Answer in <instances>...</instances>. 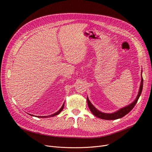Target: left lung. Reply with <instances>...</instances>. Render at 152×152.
I'll use <instances>...</instances> for the list:
<instances>
[{"label": "left lung", "instance_id": "left-lung-1", "mask_svg": "<svg viewBox=\"0 0 152 152\" xmlns=\"http://www.w3.org/2000/svg\"><path fill=\"white\" fill-rule=\"evenodd\" d=\"M142 70L141 71V82H140V85L139 87V90L138 94L137 95V97L135 98V99L129 105H127L123 108H121V109H119L117 110L114 113H103L102 111H100L98 110L96 108H95L92 104V103L90 102L88 97H87V105H88V107L91 111V112L92 114L97 116L100 119H105V120H115V119H119L121 118L125 115H126L127 113H129L130 111L132 110V108L134 107V106L136 104L140 96V94L142 91L143 89V77L142 76Z\"/></svg>", "mask_w": 152, "mask_h": 152}]
</instances>
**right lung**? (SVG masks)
Here are the masks:
<instances>
[{
	"instance_id": "add662e5",
	"label": "right lung",
	"mask_w": 152,
	"mask_h": 152,
	"mask_svg": "<svg viewBox=\"0 0 152 152\" xmlns=\"http://www.w3.org/2000/svg\"><path fill=\"white\" fill-rule=\"evenodd\" d=\"M64 105H65V103H63V105L61 106V108L58 111H57V112L56 113H55L54 114H52V115H49V116H36V117H37V118H49V117H53V116H56V115H58L61 111H62V110L63 109V108H64ZM31 116H34L33 115H30Z\"/></svg>"
}]
</instances>
